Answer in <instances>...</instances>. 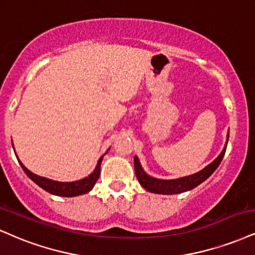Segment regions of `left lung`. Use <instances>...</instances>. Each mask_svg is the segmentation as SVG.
I'll use <instances>...</instances> for the list:
<instances>
[{
	"label": "left lung",
	"instance_id": "8db88e82",
	"mask_svg": "<svg viewBox=\"0 0 255 255\" xmlns=\"http://www.w3.org/2000/svg\"><path fill=\"white\" fill-rule=\"evenodd\" d=\"M229 133L227 134L226 145L223 147L222 152L220 153L219 157L214 161H211L209 165H207L203 170L198 171V172L194 174H190V176L177 178V179H159V178L149 176V174L146 173V171L143 170L142 166H141L139 158L135 155L134 157V170H135L137 180H139L140 185L143 189H146L149 192H153V194L176 195L182 194V192L185 191H190V190L198 186L201 183H203L204 180H207L211 174L215 172V170L219 167L223 157H225Z\"/></svg>",
	"mask_w": 255,
	"mask_h": 255
}]
</instances>
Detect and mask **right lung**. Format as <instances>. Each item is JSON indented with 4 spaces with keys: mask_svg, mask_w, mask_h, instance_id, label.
Returning <instances> with one entry per match:
<instances>
[{
    "mask_svg": "<svg viewBox=\"0 0 255 255\" xmlns=\"http://www.w3.org/2000/svg\"><path fill=\"white\" fill-rule=\"evenodd\" d=\"M108 151L104 153V154H107ZM104 154L100 159H98L96 167H95V170L93 171V172L89 174L88 177L83 178V179H79V180H75V182H57V180L48 179V178L40 177V176H38V174L30 172L28 168L24 166V165L20 160H19V162H20L21 167H22V170L24 171V173H26L27 176H28L30 179H32L33 182L36 184V185H39L40 188L44 189L45 191L50 192V194H52V195L63 196V197H75V196L87 194V192H89L91 189L94 188L95 184H96V182H97L98 177H100L101 162H102ZM16 158H17V155H16Z\"/></svg>",
    "mask_w": 255,
    "mask_h": 255,
    "instance_id": "add662e5",
    "label": "right lung"
}]
</instances>
